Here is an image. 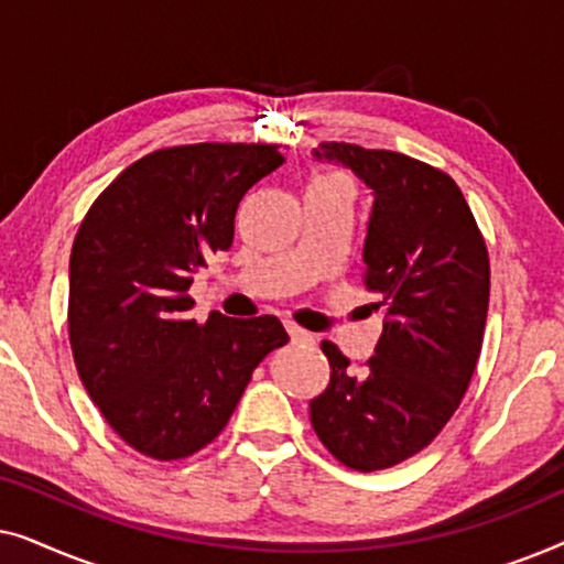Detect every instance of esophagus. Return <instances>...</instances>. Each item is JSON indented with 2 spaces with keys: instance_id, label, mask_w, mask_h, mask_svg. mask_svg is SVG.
Segmentation results:
<instances>
[{
  "instance_id": "1",
  "label": "esophagus",
  "mask_w": 564,
  "mask_h": 564,
  "mask_svg": "<svg viewBox=\"0 0 564 564\" xmlns=\"http://www.w3.org/2000/svg\"><path fill=\"white\" fill-rule=\"evenodd\" d=\"M288 334H290V338L295 344H311L313 341V334H307L305 328L295 326V323H288Z\"/></svg>"
}]
</instances>
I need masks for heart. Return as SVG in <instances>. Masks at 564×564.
Listing matches in <instances>:
<instances>
[{"label": "heart", "instance_id": "obj_1", "mask_svg": "<svg viewBox=\"0 0 564 564\" xmlns=\"http://www.w3.org/2000/svg\"><path fill=\"white\" fill-rule=\"evenodd\" d=\"M334 180H338V176H334Z\"/></svg>", "mask_w": 564, "mask_h": 564}]
</instances>
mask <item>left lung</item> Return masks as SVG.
<instances>
[{"label":"left lung","instance_id":"obj_1","mask_svg":"<svg viewBox=\"0 0 564 564\" xmlns=\"http://www.w3.org/2000/svg\"><path fill=\"white\" fill-rule=\"evenodd\" d=\"M313 156L351 169L372 192L361 259L384 321L365 375L321 344L330 382L311 400V423L338 462L375 473L419 454L457 411L488 318V249L465 195L438 169L336 141Z\"/></svg>","mask_w":564,"mask_h":564}]
</instances>
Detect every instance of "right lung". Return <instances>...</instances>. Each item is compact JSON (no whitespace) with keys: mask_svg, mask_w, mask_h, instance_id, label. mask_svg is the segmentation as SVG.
I'll list each match as a JSON object with an SVG mask.
<instances>
[{"mask_svg":"<svg viewBox=\"0 0 564 564\" xmlns=\"http://www.w3.org/2000/svg\"><path fill=\"white\" fill-rule=\"evenodd\" d=\"M284 164L276 145L195 143L130 164L89 207L68 261V338L122 442L189 457L226 429L251 372L290 341L274 315L187 318L197 269L234 243L238 203Z\"/></svg>","mask_w":564,"mask_h":564,"instance_id":"obj_1","label":"right lung"}]
</instances>
